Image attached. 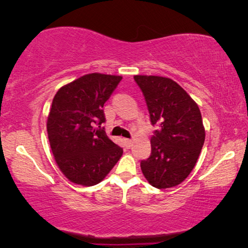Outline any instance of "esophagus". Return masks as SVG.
I'll return each mask as SVG.
<instances>
[{"label":"esophagus","instance_id":"34e87169","mask_svg":"<svg viewBox=\"0 0 248 248\" xmlns=\"http://www.w3.org/2000/svg\"><path fill=\"white\" fill-rule=\"evenodd\" d=\"M124 145L127 149H130L132 147V140H130V139H124Z\"/></svg>","mask_w":248,"mask_h":248}]
</instances>
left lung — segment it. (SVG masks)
I'll list each match as a JSON object with an SVG mask.
<instances>
[{"mask_svg": "<svg viewBox=\"0 0 248 248\" xmlns=\"http://www.w3.org/2000/svg\"><path fill=\"white\" fill-rule=\"evenodd\" d=\"M152 125L151 155L141 161L147 181L157 188L181 184L194 168L205 140L201 111L189 94L169 78L134 76Z\"/></svg>", "mask_w": 248, "mask_h": 248, "instance_id": "obj_1", "label": "left lung"}]
</instances>
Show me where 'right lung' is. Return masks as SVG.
<instances>
[{
  "label": "right lung",
  "mask_w": 248,
  "mask_h": 248,
  "mask_svg": "<svg viewBox=\"0 0 248 248\" xmlns=\"http://www.w3.org/2000/svg\"><path fill=\"white\" fill-rule=\"evenodd\" d=\"M122 77L90 73L57 91L47 118V133L55 161L74 184L93 186L106 177L123 155L100 125L104 104Z\"/></svg>",
  "instance_id": "add662e5"
}]
</instances>
